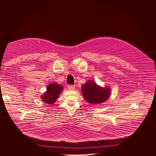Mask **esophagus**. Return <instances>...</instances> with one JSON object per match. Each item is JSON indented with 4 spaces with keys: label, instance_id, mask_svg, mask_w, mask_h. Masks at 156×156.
I'll return each mask as SVG.
<instances>
[{
    "label": "esophagus",
    "instance_id": "1",
    "mask_svg": "<svg viewBox=\"0 0 156 156\" xmlns=\"http://www.w3.org/2000/svg\"><path fill=\"white\" fill-rule=\"evenodd\" d=\"M75 87V85H71V84L68 85V88L69 89V90H74Z\"/></svg>",
    "mask_w": 156,
    "mask_h": 156
}]
</instances>
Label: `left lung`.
<instances>
[{"label": "left lung", "instance_id": "8db88e82", "mask_svg": "<svg viewBox=\"0 0 156 156\" xmlns=\"http://www.w3.org/2000/svg\"><path fill=\"white\" fill-rule=\"evenodd\" d=\"M81 90L84 99L93 104L105 102L110 96V88H102L92 81H88L83 84Z\"/></svg>", "mask_w": 156, "mask_h": 156}]
</instances>
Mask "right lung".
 Instances as JSON below:
<instances>
[{
	"label": "right lung",
	"instance_id": "add662e5",
	"mask_svg": "<svg viewBox=\"0 0 156 156\" xmlns=\"http://www.w3.org/2000/svg\"><path fill=\"white\" fill-rule=\"evenodd\" d=\"M63 90V87L57 83H51L47 87V92L41 96L42 99L46 104H53L55 103L60 93Z\"/></svg>",
	"mask_w": 156,
	"mask_h": 156
}]
</instances>
